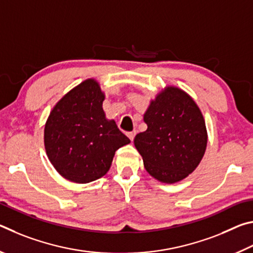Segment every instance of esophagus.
Here are the masks:
<instances>
[{"label": "esophagus", "mask_w": 253, "mask_h": 253, "mask_svg": "<svg viewBox=\"0 0 253 253\" xmlns=\"http://www.w3.org/2000/svg\"><path fill=\"white\" fill-rule=\"evenodd\" d=\"M135 135H136V131L134 130V131H129V132H127V136L129 137V139L130 140H134V137H135Z\"/></svg>", "instance_id": "34e87169"}]
</instances>
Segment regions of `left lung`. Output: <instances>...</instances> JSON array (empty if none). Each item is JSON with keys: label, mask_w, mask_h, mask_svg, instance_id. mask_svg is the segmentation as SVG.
I'll return each mask as SVG.
<instances>
[{"label": "left lung", "mask_w": 253, "mask_h": 253, "mask_svg": "<svg viewBox=\"0 0 253 253\" xmlns=\"http://www.w3.org/2000/svg\"><path fill=\"white\" fill-rule=\"evenodd\" d=\"M147 129L137 134L134 144L145 169L157 181L173 184L198 168L208 144L205 121L188 93L168 85L144 114Z\"/></svg>", "instance_id": "obj_1"}]
</instances>
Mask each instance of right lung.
Listing matches in <instances>:
<instances>
[{"instance_id":"1","label":"right lung","mask_w":253,"mask_h":253,"mask_svg":"<svg viewBox=\"0 0 253 253\" xmlns=\"http://www.w3.org/2000/svg\"><path fill=\"white\" fill-rule=\"evenodd\" d=\"M104 100L98 81L87 79L67 92L46 119V155L68 181L84 184L102 177L115 152L130 143L114 119L106 118Z\"/></svg>"}]
</instances>
